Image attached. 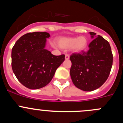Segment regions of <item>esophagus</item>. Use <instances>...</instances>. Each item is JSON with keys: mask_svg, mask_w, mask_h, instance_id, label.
<instances>
[{"mask_svg": "<svg viewBox=\"0 0 123 123\" xmlns=\"http://www.w3.org/2000/svg\"><path fill=\"white\" fill-rule=\"evenodd\" d=\"M69 58V54H66V55H65V60H68Z\"/></svg>", "mask_w": 123, "mask_h": 123, "instance_id": "1", "label": "esophagus"}]
</instances>
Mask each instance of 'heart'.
Segmentation results:
<instances>
[{
    "mask_svg": "<svg viewBox=\"0 0 123 123\" xmlns=\"http://www.w3.org/2000/svg\"><path fill=\"white\" fill-rule=\"evenodd\" d=\"M58 45L63 49H70L76 52H79L85 48L87 45V39L85 37H62L58 39Z\"/></svg>",
    "mask_w": 123,
    "mask_h": 123,
    "instance_id": "b5f03b06",
    "label": "heart"
}]
</instances>
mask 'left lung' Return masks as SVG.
Instances as JSON below:
<instances>
[{
  "instance_id": "1",
  "label": "left lung",
  "mask_w": 123,
  "mask_h": 123,
  "mask_svg": "<svg viewBox=\"0 0 123 123\" xmlns=\"http://www.w3.org/2000/svg\"><path fill=\"white\" fill-rule=\"evenodd\" d=\"M90 34L93 40L89 44V50L74 53L69 57L73 82L84 91H94L102 86L108 79L113 65L109 42L101 36H97L95 32H90Z\"/></svg>"
}]
</instances>
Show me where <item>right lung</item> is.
<instances>
[{
	"mask_svg": "<svg viewBox=\"0 0 123 123\" xmlns=\"http://www.w3.org/2000/svg\"><path fill=\"white\" fill-rule=\"evenodd\" d=\"M45 32H29L16 42L12 50V68L18 81L30 89L44 87L51 81L65 55H52L45 49Z\"/></svg>",
	"mask_w": 123,
	"mask_h": 123,
	"instance_id": "add662e5",
	"label": "right lung"
}]
</instances>
